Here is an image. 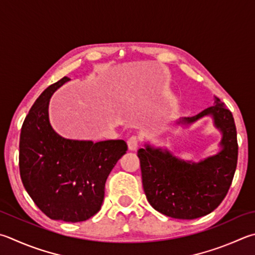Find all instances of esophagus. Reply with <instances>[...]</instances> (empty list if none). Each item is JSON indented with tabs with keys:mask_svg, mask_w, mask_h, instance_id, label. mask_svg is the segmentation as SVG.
<instances>
[{
	"mask_svg": "<svg viewBox=\"0 0 255 255\" xmlns=\"http://www.w3.org/2000/svg\"><path fill=\"white\" fill-rule=\"evenodd\" d=\"M127 145H128V148H129V149H130V150H136L137 148H138V145H139V137L131 136V137L128 139Z\"/></svg>",
	"mask_w": 255,
	"mask_h": 255,
	"instance_id": "esophagus-1",
	"label": "esophagus"
}]
</instances>
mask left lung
Segmentation results:
<instances>
[{
    "mask_svg": "<svg viewBox=\"0 0 255 255\" xmlns=\"http://www.w3.org/2000/svg\"><path fill=\"white\" fill-rule=\"evenodd\" d=\"M206 116H211L214 127L222 133L217 154L195 163L150 143L138 150L143 192L149 204L166 216L193 220L210 214L224 200L232 184L239 146L233 115L225 105L215 97L211 107L175 124L188 127Z\"/></svg>",
    "mask_w": 255,
    "mask_h": 255,
    "instance_id": "8db88e82",
    "label": "left lung"
}]
</instances>
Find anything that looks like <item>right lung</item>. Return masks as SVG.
<instances>
[{
    "label": "right lung",
    "instance_id": "add662e5",
    "mask_svg": "<svg viewBox=\"0 0 255 255\" xmlns=\"http://www.w3.org/2000/svg\"><path fill=\"white\" fill-rule=\"evenodd\" d=\"M70 80L63 77L49 86L32 106L22 125L18 166L25 191L50 219L82 222L98 213L105 184L126 154L122 139H68L50 124L49 104L54 91Z\"/></svg>",
    "mask_w": 255,
    "mask_h": 255
}]
</instances>
